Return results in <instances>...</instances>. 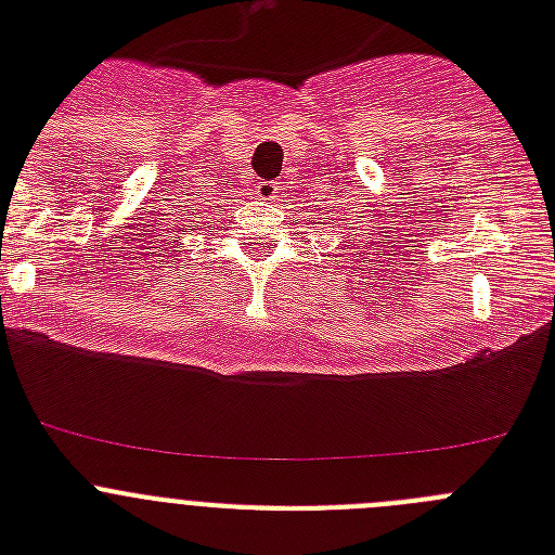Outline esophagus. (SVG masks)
Listing matches in <instances>:
<instances>
[{
	"mask_svg": "<svg viewBox=\"0 0 555 555\" xmlns=\"http://www.w3.org/2000/svg\"><path fill=\"white\" fill-rule=\"evenodd\" d=\"M255 194H258V199H274L281 194V185L274 183V180H261V183L255 185Z\"/></svg>",
	"mask_w": 555,
	"mask_h": 555,
	"instance_id": "34e87169",
	"label": "esophagus"
}]
</instances>
